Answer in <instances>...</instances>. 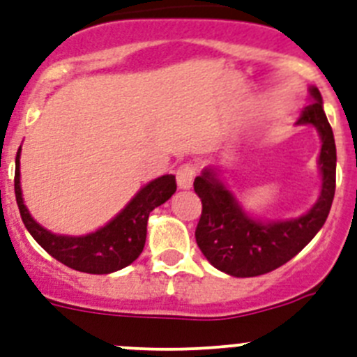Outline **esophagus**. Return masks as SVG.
Here are the masks:
<instances>
[{
    "instance_id": "obj_1",
    "label": "esophagus",
    "mask_w": 357,
    "mask_h": 357,
    "mask_svg": "<svg viewBox=\"0 0 357 357\" xmlns=\"http://www.w3.org/2000/svg\"><path fill=\"white\" fill-rule=\"evenodd\" d=\"M195 169L193 164H182L181 168L176 169V184L181 189H189L193 185V178H195Z\"/></svg>"
}]
</instances>
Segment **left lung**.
Listing matches in <instances>:
<instances>
[{
    "label": "left lung",
    "mask_w": 357,
    "mask_h": 357,
    "mask_svg": "<svg viewBox=\"0 0 357 357\" xmlns=\"http://www.w3.org/2000/svg\"><path fill=\"white\" fill-rule=\"evenodd\" d=\"M296 125L317 128L321 143L320 195L305 213L286 220H263L243 207L218 166L204 168L195 178V193L202 200L197 243L206 259L227 275L255 277L282 266L317 236L329 216L336 188V144L314 85H309V105Z\"/></svg>",
    "instance_id": "1"
}]
</instances>
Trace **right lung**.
I'll use <instances>...</instances> for the list:
<instances>
[{"mask_svg":"<svg viewBox=\"0 0 357 357\" xmlns=\"http://www.w3.org/2000/svg\"><path fill=\"white\" fill-rule=\"evenodd\" d=\"M19 159H21V148L15 155L14 189L24 227L31 238L52 257L84 273L103 275V273L118 272L134 263L143 252L146 241L148 216L155 207L169 200L176 191L175 175H162L143 185L110 222L94 232L82 236L55 234L37 223L28 207L24 206Z\"/></svg>","mask_w":357,"mask_h":357,"instance_id":"add662e5","label":"right lung"}]
</instances>
